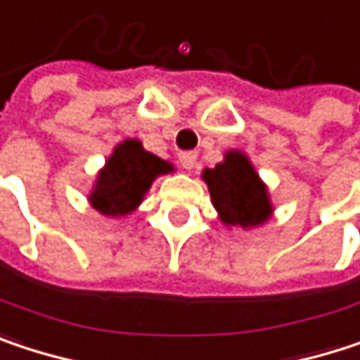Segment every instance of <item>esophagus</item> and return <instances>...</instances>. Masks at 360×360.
<instances>
[{
  "label": "esophagus",
  "instance_id": "34e87169",
  "mask_svg": "<svg viewBox=\"0 0 360 360\" xmlns=\"http://www.w3.org/2000/svg\"><path fill=\"white\" fill-rule=\"evenodd\" d=\"M195 160H198V154L195 152H181L179 154V162L185 171L193 169L195 167Z\"/></svg>",
  "mask_w": 360,
  "mask_h": 360
}]
</instances>
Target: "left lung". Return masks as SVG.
<instances>
[{"label": "left lung", "instance_id": "8db88e82", "mask_svg": "<svg viewBox=\"0 0 360 360\" xmlns=\"http://www.w3.org/2000/svg\"><path fill=\"white\" fill-rule=\"evenodd\" d=\"M214 208L225 225L254 227L269 219L271 204L262 181L258 179L242 152H229L225 162L204 171Z\"/></svg>", "mask_w": 360, "mask_h": 360}]
</instances>
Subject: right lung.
Instances as JSON below:
<instances>
[{
    "label": "right lung",
    "instance_id": "obj_1",
    "mask_svg": "<svg viewBox=\"0 0 360 360\" xmlns=\"http://www.w3.org/2000/svg\"><path fill=\"white\" fill-rule=\"evenodd\" d=\"M169 171L173 167L167 160L146 152L137 139H127L116 146L89 200L106 217L129 214L143 200L152 181Z\"/></svg>",
    "mask_w": 360,
    "mask_h": 360
}]
</instances>
